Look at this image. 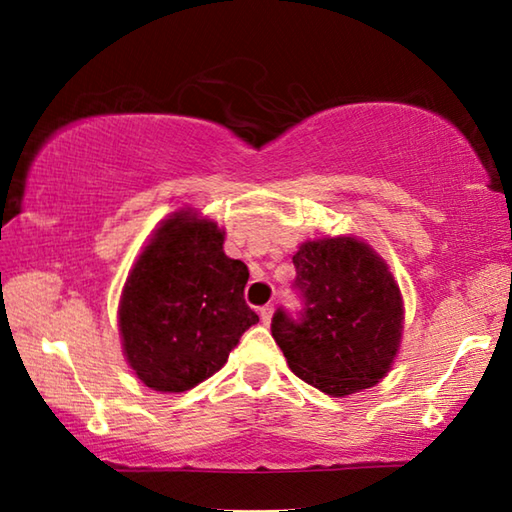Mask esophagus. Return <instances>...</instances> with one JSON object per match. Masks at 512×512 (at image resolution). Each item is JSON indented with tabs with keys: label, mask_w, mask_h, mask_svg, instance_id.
<instances>
[{
	"label": "esophagus",
	"mask_w": 512,
	"mask_h": 512,
	"mask_svg": "<svg viewBox=\"0 0 512 512\" xmlns=\"http://www.w3.org/2000/svg\"><path fill=\"white\" fill-rule=\"evenodd\" d=\"M259 316H262V323L268 325V323H271V318H273V307L271 305L262 307V309H259Z\"/></svg>",
	"instance_id": "esophagus-1"
}]
</instances>
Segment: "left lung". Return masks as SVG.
Instances as JSON below:
<instances>
[{
  "label": "left lung",
  "mask_w": 512,
  "mask_h": 512,
  "mask_svg": "<svg viewBox=\"0 0 512 512\" xmlns=\"http://www.w3.org/2000/svg\"><path fill=\"white\" fill-rule=\"evenodd\" d=\"M305 314L273 316V339L289 368L332 397L379 384L404 332V300L391 268L357 237H323L293 255Z\"/></svg>",
  "instance_id": "left-lung-1"
}]
</instances>
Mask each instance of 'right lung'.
I'll list each match as a JSON object with an SVG mask.
<instances>
[{"mask_svg":"<svg viewBox=\"0 0 512 512\" xmlns=\"http://www.w3.org/2000/svg\"><path fill=\"white\" fill-rule=\"evenodd\" d=\"M225 230L178 210L153 230L119 298L128 366L158 393H185L223 368L259 316L246 305L248 268L223 253Z\"/></svg>","mask_w":512,"mask_h":512,"instance_id":"add662e5","label":"right lung"}]
</instances>
